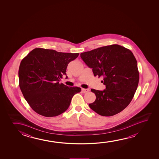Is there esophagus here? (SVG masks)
I'll return each instance as SVG.
<instances>
[{
    "mask_svg": "<svg viewBox=\"0 0 159 159\" xmlns=\"http://www.w3.org/2000/svg\"><path fill=\"white\" fill-rule=\"evenodd\" d=\"M89 91V90L88 89H81V91H82V93H86L87 92H88Z\"/></svg>",
    "mask_w": 159,
    "mask_h": 159,
    "instance_id": "obj_1",
    "label": "esophagus"
}]
</instances>
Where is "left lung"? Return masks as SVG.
<instances>
[{
	"instance_id": "obj_1",
	"label": "left lung",
	"mask_w": 159,
	"mask_h": 159,
	"mask_svg": "<svg viewBox=\"0 0 159 159\" xmlns=\"http://www.w3.org/2000/svg\"><path fill=\"white\" fill-rule=\"evenodd\" d=\"M80 57L91 68L95 76L103 77V91L91 89L95 101L89 106L104 116L117 114L131 102L139 81L135 57L130 50L117 44L82 52Z\"/></svg>"
}]
</instances>
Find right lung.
<instances>
[{
  "label": "right lung",
  "instance_id": "add662e5",
  "mask_svg": "<svg viewBox=\"0 0 159 159\" xmlns=\"http://www.w3.org/2000/svg\"><path fill=\"white\" fill-rule=\"evenodd\" d=\"M79 54L38 48L21 60L18 71L19 86L35 112L53 117L68 109L73 96L80 93L81 88L68 87L59 81L63 75H66L68 64Z\"/></svg>",
  "mask_w": 159,
  "mask_h": 159
}]
</instances>
